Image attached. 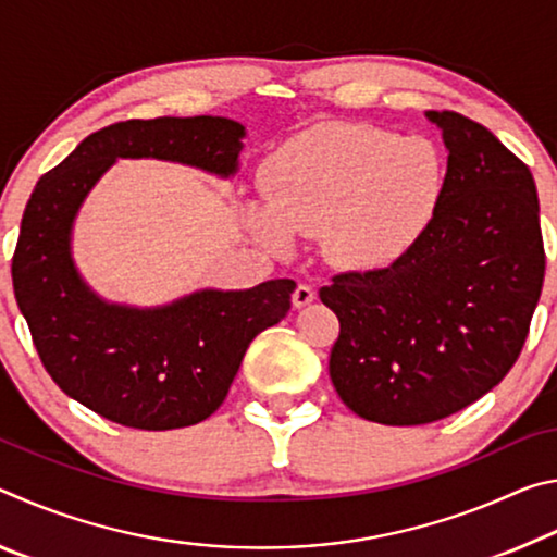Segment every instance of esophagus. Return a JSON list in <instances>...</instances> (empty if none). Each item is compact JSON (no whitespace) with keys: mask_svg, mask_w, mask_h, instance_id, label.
Here are the masks:
<instances>
[{"mask_svg":"<svg viewBox=\"0 0 557 557\" xmlns=\"http://www.w3.org/2000/svg\"><path fill=\"white\" fill-rule=\"evenodd\" d=\"M314 297H317V292H314L312 285H297L295 295H292V305H295L297 309H301V307L312 305Z\"/></svg>","mask_w":557,"mask_h":557,"instance_id":"34e87169","label":"esophagus"}]
</instances>
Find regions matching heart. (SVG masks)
Returning <instances> with one entry per match:
<instances>
[{
    "label": "heart",
    "mask_w": 557,
    "mask_h": 557,
    "mask_svg": "<svg viewBox=\"0 0 557 557\" xmlns=\"http://www.w3.org/2000/svg\"><path fill=\"white\" fill-rule=\"evenodd\" d=\"M447 191V162L428 137L326 122L299 132L265 164L268 206L245 223L275 252L292 235H319L336 268H395L425 240Z\"/></svg>",
    "instance_id": "heart-1"
}]
</instances>
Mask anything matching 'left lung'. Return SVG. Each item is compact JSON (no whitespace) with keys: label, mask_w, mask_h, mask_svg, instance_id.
I'll return each instance as SVG.
<instances>
[{"label":"left lung","mask_w":557,"mask_h":557,"mask_svg":"<svg viewBox=\"0 0 557 557\" xmlns=\"http://www.w3.org/2000/svg\"><path fill=\"white\" fill-rule=\"evenodd\" d=\"M447 147V191L412 256L319 289L342 324L329 375L356 414L425 425L511 371L539 305L545 252L531 169L494 132L428 110Z\"/></svg>","instance_id":"1"}]
</instances>
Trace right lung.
I'll list each match as a JSON object with an SVG mask.
<instances>
[{"label":"right lung","instance_id":"right-lung-1","mask_svg":"<svg viewBox=\"0 0 557 557\" xmlns=\"http://www.w3.org/2000/svg\"><path fill=\"white\" fill-rule=\"evenodd\" d=\"M243 137L240 122L211 115L115 122L44 174L26 203L12 260L16 305L55 385L117 425L176 430L219 410L252 338L287 317L295 282L206 287L162 307L117 305L75 268V215L117 159L231 178Z\"/></svg>","mask_w":557,"mask_h":557}]
</instances>
